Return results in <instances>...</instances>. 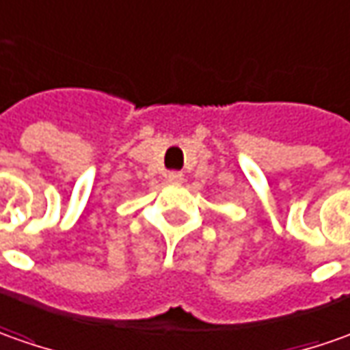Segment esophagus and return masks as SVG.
Returning <instances> with one entry per match:
<instances>
[{
	"instance_id": "1",
	"label": "esophagus",
	"mask_w": 350,
	"mask_h": 350,
	"mask_svg": "<svg viewBox=\"0 0 350 350\" xmlns=\"http://www.w3.org/2000/svg\"><path fill=\"white\" fill-rule=\"evenodd\" d=\"M166 180H168V184H172V186H182V184H184V174H182V172H168Z\"/></svg>"
}]
</instances>
